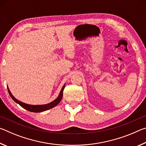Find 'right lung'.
<instances>
[{"label": "right lung", "instance_id": "right-lung-1", "mask_svg": "<svg viewBox=\"0 0 146 146\" xmlns=\"http://www.w3.org/2000/svg\"><path fill=\"white\" fill-rule=\"evenodd\" d=\"M64 88H65V84L64 85L62 88V90L60 91V94H59L58 97L56 98L55 100H53V102H51L49 103V104H44V105H36V106L27 104L21 102V101H19L17 99H16V98L13 97V95H12L11 93L10 92V91H9L8 87V90L9 95H10V97H11L12 99H13L16 103L19 104L21 106V107H23V108L26 109V110L29 111L35 112V113H38V112H42V111H44L49 110V109L53 108L55 107V106H56V105H58L59 102H60L61 101L62 98L63 91H64Z\"/></svg>", "mask_w": 146, "mask_h": 146}]
</instances>
